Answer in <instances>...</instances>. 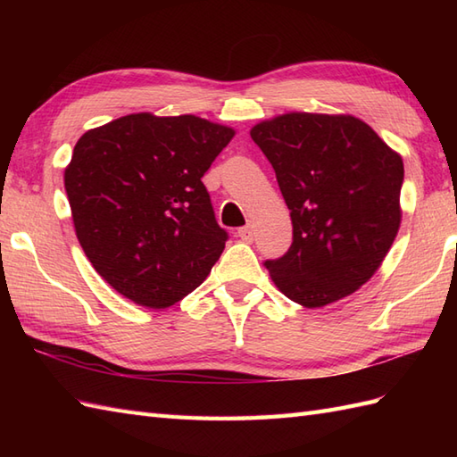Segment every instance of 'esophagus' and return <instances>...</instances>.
Segmentation results:
<instances>
[{
	"label": "esophagus",
	"mask_w": 457,
	"mask_h": 457,
	"mask_svg": "<svg viewBox=\"0 0 457 457\" xmlns=\"http://www.w3.org/2000/svg\"><path fill=\"white\" fill-rule=\"evenodd\" d=\"M237 236L244 239V241H253V237H255V229H253V226H251V223H247V226H244V228H239V231H237Z\"/></svg>",
	"instance_id": "1"
}]
</instances>
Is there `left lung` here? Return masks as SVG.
<instances>
[{"instance_id": "left-lung-1", "label": "left lung", "mask_w": 457, "mask_h": 457, "mask_svg": "<svg viewBox=\"0 0 457 457\" xmlns=\"http://www.w3.org/2000/svg\"><path fill=\"white\" fill-rule=\"evenodd\" d=\"M273 164L293 245L265 267L280 293L320 308L365 285L401 226L404 167L353 115L293 112L251 129Z\"/></svg>"}]
</instances>
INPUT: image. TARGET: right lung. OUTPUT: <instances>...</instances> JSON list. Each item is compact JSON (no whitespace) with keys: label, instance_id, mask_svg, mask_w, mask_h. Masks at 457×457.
Masks as SVG:
<instances>
[{"label":"right lung","instance_id":"right-lung-1","mask_svg":"<svg viewBox=\"0 0 457 457\" xmlns=\"http://www.w3.org/2000/svg\"><path fill=\"white\" fill-rule=\"evenodd\" d=\"M234 135L196 115L131 113L76 143L64 170L76 237L120 295L167 308L210 275L228 231L202 177Z\"/></svg>","mask_w":457,"mask_h":457}]
</instances>
